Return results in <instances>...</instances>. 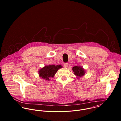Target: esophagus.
Returning a JSON list of instances; mask_svg holds the SVG:
<instances>
[{"mask_svg": "<svg viewBox=\"0 0 121 121\" xmlns=\"http://www.w3.org/2000/svg\"><path fill=\"white\" fill-rule=\"evenodd\" d=\"M68 65H69V64H68V63H64V67H65V68H67V67H68Z\"/></svg>", "mask_w": 121, "mask_h": 121, "instance_id": "1", "label": "esophagus"}]
</instances>
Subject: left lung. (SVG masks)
I'll return each mask as SVG.
<instances>
[{"mask_svg":"<svg viewBox=\"0 0 121 121\" xmlns=\"http://www.w3.org/2000/svg\"><path fill=\"white\" fill-rule=\"evenodd\" d=\"M72 70L74 74L78 77H82L85 74V70L80 66H75L73 68Z\"/></svg>","mask_w":121,"mask_h":121,"instance_id":"left-lung-1","label":"left lung"}]
</instances>
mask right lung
I'll return each instance as SVG.
<instances>
[{"instance_id":"add662e5","label":"right lung","mask_w":121,"mask_h":121,"mask_svg":"<svg viewBox=\"0 0 121 121\" xmlns=\"http://www.w3.org/2000/svg\"><path fill=\"white\" fill-rule=\"evenodd\" d=\"M61 68L62 66L61 65L55 66L51 65L46 66L39 70V75L43 79L49 81L50 78L54 76L58 70Z\"/></svg>"}]
</instances>
